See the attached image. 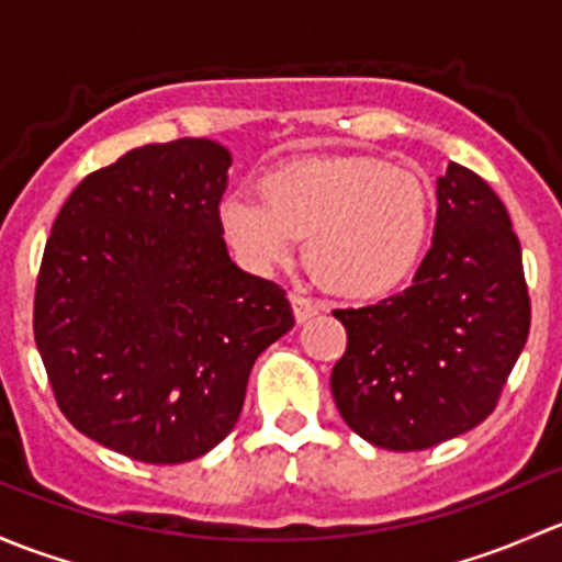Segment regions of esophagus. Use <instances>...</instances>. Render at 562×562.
<instances>
[{
	"label": "esophagus",
	"instance_id": "1",
	"mask_svg": "<svg viewBox=\"0 0 562 562\" xmlns=\"http://www.w3.org/2000/svg\"><path fill=\"white\" fill-rule=\"evenodd\" d=\"M289 303H292L294 319H297V322H308L311 316H316V314H319V305H316L314 300L303 297V294H297V292H292V294H289Z\"/></svg>",
	"mask_w": 562,
	"mask_h": 562
}]
</instances>
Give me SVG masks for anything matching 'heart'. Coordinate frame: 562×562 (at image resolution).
<instances>
[{"instance_id":"heart-1","label":"heart","mask_w":562,"mask_h":562,"mask_svg":"<svg viewBox=\"0 0 562 562\" xmlns=\"http://www.w3.org/2000/svg\"><path fill=\"white\" fill-rule=\"evenodd\" d=\"M224 238L257 270L292 262L305 243L316 283L368 300L408 279L432 227V196L414 172L370 156L292 161L259 181V202L229 196Z\"/></svg>"}]
</instances>
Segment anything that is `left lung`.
<instances>
[{
    "mask_svg": "<svg viewBox=\"0 0 562 562\" xmlns=\"http://www.w3.org/2000/svg\"><path fill=\"white\" fill-rule=\"evenodd\" d=\"M333 316L346 327V355L329 386L357 436L419 452L487 419L530 329L522 248L501 196L449 161L414 283Z\"/></svg>",
    "mask_w": 562,
    "mask_h": 562,
    "instance_id": "obj_1",
    "label": "left lung"
}]
</instances>
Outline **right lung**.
I'll list each match as a JSON object with an SVG mask.
<instances>
[{"instance_id":"1","label":"right lung","mask_w":562,"mask_h":562,"mask_svg":"<svg viewBox=\"0 0 562 562\" xmlns=\"http://www.w3.org/2000/svg\"><path fill=\"white\" fill-rule=\"evenodd\" d=\"M233 156L207 137L132 148L75 187L45 243L34 340L61 414L154 465L229 436L248 373L292 329L286 292L229 259Z\"/></svg>"}]
</instances>
